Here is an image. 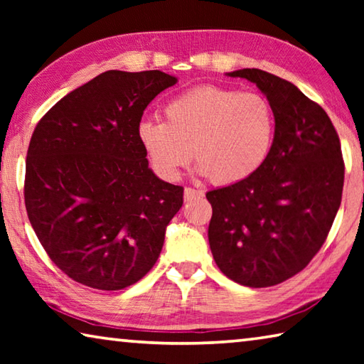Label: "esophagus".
<instances>
[{
    "label": "esophagus",
    "instance_id": "esophagus-1",
    "mask_svg": "<svg viewBox=\"0 0 364 364\" xmlns=\"http://www.w3.org/2000/svg\"><path fill=\"white\" fill-rule=\"evenodd\" d=\"M202 196H204V191L194 189V188H184V200H193Z\"/></svg>",
    "mask_w": 364,
    "mask_h": 364
}]
</instances>
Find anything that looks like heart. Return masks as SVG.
Segmentation results:
<instances>
[{
	"instance_id": "heart-1",
	"label": "heart",
	"mask_w": 364,
	"mask_h": 364,
	"mask_svg": "<svg viewBox=\"0 0 364 364\" xmlns=\"http://www.w3.org/2000/svg\"><path fill=\"white\" fill-rule=\"evenodd\" d=\"M276 114L260 93L207 85L165 106V122L146 119L138 139L151 165L175 181L194 156L197 171L217 184L247 180L274 146Z\"/></svg>"
}]
</instances>
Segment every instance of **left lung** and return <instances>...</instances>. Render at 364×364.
Wrapping results in <instances>:
<instances>
[{"mask_svg":"<svg viewBox=\"0 0 364 364\" xmlns=\"http://www.w3.org/2000/svg\"><path fill=\"white\" fill-rule=\"evenodd\" d=\"M267 96L276 114L269 157L247 180L208 191L215 263L237 284L269 287L292 278L321 249L342 200L341 141L321 106L260 69L228 72Z\"/></svg>","mask_w":364,"mask_h":364,"instance_id":"8db88e82","label":"left lung"}]
</instances>
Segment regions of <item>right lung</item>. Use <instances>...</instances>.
I'll use <instances>...</instances> for the list:
<instances>
[{
    "instance_id": "add662e5",
    "label": "right lung",
    "mask_w": 364,
    "mask_h": 364,
    "mask_svg": "<svg viewBox=\"0 0 364 364\" xmlns=\"http://www.w3.org/2000/svg\"><path fill=\"white\" fill-rule=\"evenodd\" d=\"M178 78L107 70L48 110L30 139L26 208L49 258L100 291L138 282L164 247L183 188L149 168L138 127Z\"/></svg>"
}]
</instances>
